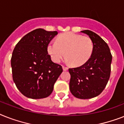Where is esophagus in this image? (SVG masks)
Masks as SVG:
<instances>
[{
  "mask_svg": "<svg viewBox=\"0 0 124 124\" xmlns=\"http://www.w3.org/2000/svg\"><path fill=\"white\" fill-rule=\"evenodd\" d=\"M62 67H63V70H64V71H67V70H68V67H66V66H64V65H63V66H62Z\"/></svg>",
  "mask_w": 124,
  "mask_h": 124,
  "instance_id": "34e87169",
  "label": "esophagus"
}]
</instances>
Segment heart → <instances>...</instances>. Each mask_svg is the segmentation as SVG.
<instances>
[{"label": "heart", "instance_id": "b5f03b06", "mask_svg": "<svg viewBox=\"0 0 124 124\" xmlns=\"http://www.w3.org/2000/svg\"><path fill=\"white\" fill-rule=\"evenodd\" d=\"M48 52L55 62H60L65 56L69 64L80 66L89 60L93 50L90 38L67 32L59 36L57 41H51L48 45Z\"/></svg>", "mask_w": 124, "mask_h": 124}]
</instances>
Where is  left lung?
<instances>
[{"instance_id": "1", "label": "left lung", "mask_w": 124, "mask_h": 124, "mask_svg": "<svg viewBox=\"0 0 124 124\" xmlns=\"http://www.w3.org/2000/svg\"><path fill=\"white\" fill-rule=\"evenodd\" d=\"M93 42V50L89 60L81 66L69 68V89L74 97L81 99L95 97L107 85L111 73L112 55L107 43L92 31L85 30Z\"/></svg>"}]
</instances>
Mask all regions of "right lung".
Segmentation results:
<instances>
[{
    "label": "right lung",
    "mask_w": 124,
    "mask_h": 124,
    "mask_svg": "<svg viewBox=\"0 0 124 124\" xmlns=\"http://www.w3.org/2000/svg\"><path fill=\"white\" fill-rule=\"evenodd\" d=\"M57 31L38 29L28 33L17 43L11 57L13 79L23 95L43 99L52 93L54 84L63 71L48 54V45Z\"/></svg>",
    "instance_id": "obj_1"
}]
</instances>
